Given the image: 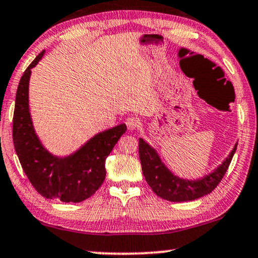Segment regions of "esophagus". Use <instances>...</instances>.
I'll use <instances>...</instances> for the list:
<instances>
[{"label": "esophagus", "instance_id": "obj_1", "mask_svg": "<svg viewBox=\"0 0 258 258\" xmlns=\"http://www.w3.org/2000/svg\"><path fill=\"white\" fill-rule=\"evenodd\" d=\"M125 122H126L127 128H128L130 131H133V130H136L138 127V125H139V120L137 119V117H135V116L127 117Z\"/></svg>", "mask_w": 258, "mask_h": 258}]
</instances>
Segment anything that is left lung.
Listing matches in <instances>:
<instances>
[{
	"label": "left lung",
	"instance_id": "1",
	"mask_svg": "<svg viewBox=\"0 0 258 258\" xmlns=\"http://www.w3.org/2000/svg\"><path fill=\"white\" fill-rule=\"evenodd\" d=\"M138 144L142 170L148 185L157 196L170 202L194 201L210 194L220 184L223 175L227 172L238 145L235 144L227 159L223 161L221 166L214 170L212 174L207 175L206 178L201 180H196V181H190V180L179 179L178 176L173 175L161 162L156 151L149 147L142 138H139Z\"/></svg>",
	"mask_w": 258,
	"mask_h": 258
}]
</instances>
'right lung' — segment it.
<instances>
[{"label":"right lung","instance_id":"add662e5","mask_svg":"<svg viewBox=\"0 0 258 258\" xmlns=\"http://www.w3.org/2000/svg\"><path fill=\"white\" fill-rule=\"evenodd\" d=\"M44 55V50L26 68L15 97L13 143L23 170L39 195L64 203H78L91 197L105 178V159L123 133L121 125L95 136L72 156L57 159L42 147L35 135L29 113V79L31 68Z\"/></svg>","mask_w":258,"mask_h":258}]
</instances>
